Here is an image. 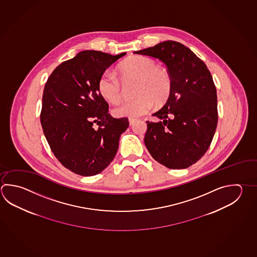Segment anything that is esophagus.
<instances>
[{"instance_id": "esophagus-1", "label": "esophagus", "mask_w": 257, "mask_h": 257, "mask_svg": "<svg viewBox=\"0 0 257 257\" xmlns=\"http://www.w3.org/2000/svg\"><path fill=\"white\" fill-rule=\"evenodd\" d=\"M136 121V119H135V118H129V124H130V125H133Z\"/></svg>"}]
</instances>
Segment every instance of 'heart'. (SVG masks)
<instances>
[{
  "instance_id": "b5f03b06",
  "label": "heart",
  "mask_w": 257,
  "mask_h": 257,
  "mask_svg": "<svg viewBox=\"0 0 257 257\" xmlns=\"http://www.w3.org/2000/svg\"><path fill=\"white\" fill-rule=\"evenodd\" d=\"M118 71L125 81L137 80L136 95L138 96L118 102L112 109L115 116H142L150 111L155 101L162 102L169 94V74L165 69L157 67V63L153 59L134 56L122 62L118 66ZM98 90L108 101L117 102L122 92L121 79L113 72L107 70L99 78Z\"/></svg>"
}]
</instances>
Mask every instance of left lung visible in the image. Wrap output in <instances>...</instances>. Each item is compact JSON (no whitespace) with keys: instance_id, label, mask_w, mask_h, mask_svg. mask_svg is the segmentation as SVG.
I'll list each match as a JSON object with an SVG mask.
<instances>
[{"instance_id":"8db88e82","label":"left lung","mask_w":257,"mask_h":257,"mask_svg":"<svg viewBox=\"0 0 257 257\" xmlns=\"http://www.w3.org/2000/svg\"><path fill=\"white\" fill-rule=\"evenodd\" d=\"M134 54L159 59L171 78L165 105L147 121L145 144L153 158L170 169H184L208 150L217 126V94L205 63L188 47L165 41Z\"/></svg>"}]
</instances>
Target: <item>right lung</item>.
Instances as JSON below:
<instances>
[{"instance_id": "obj_1", "label": "right lung", "mask_w": 257, "mask_h": 257, "mask_svg": "<svg viewBox=\"0 0 257 257\" xmlns=\"http://www.w3.org/2000/svg\"><path fill=\"white\" fill-rule=\"evenodd\" d=\"M125 54L82 51L55 68L45 83L44 136L59 162L74 174L92 176L105 169L129 126L127 118L111 116L98 90L101 74Z\"/></svg>"}]
</instances>
